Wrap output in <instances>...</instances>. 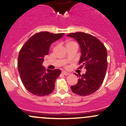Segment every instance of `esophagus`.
Segmentation results:
<instances>
[{
    "instance_id": "esophagus-1",
    "label": "esophagus",
    "mask_w": 126,
    "mask_h": 126,
    "mask_svg": "<svg viewBox=\"0 0 126 126\" xmlns=\"http://www.w3.org/2000/svg\"><path fill=\"white\" fill-rule=\"evenodd\" d=\"M62 73L63 74V75H64V76H68V75H69V72H66V71H62Z\"/></svg>"
}]
</instances>
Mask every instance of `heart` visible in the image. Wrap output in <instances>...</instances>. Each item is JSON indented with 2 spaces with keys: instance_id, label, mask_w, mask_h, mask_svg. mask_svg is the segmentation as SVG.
<instances>
[{
  "instance_id": "b5f03b06",
  "label": "heart",
  "mask_w": 126,
  "mask_h": 126,
  "mask_svg": "<svg viewBox=\"0 0 126 126\" xmlns=\"http://www.w3.org/2000/svg\"><path fill=\"white\" fill-rule=\"evenodd\" d=\"M66 47H69L74 46H77V44L74 41H72L69 39H67L66 41Z\"/></svg>"
}]
</instances>
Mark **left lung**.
<instances>
[{
    "label": "left lung",
    "mask_w": 126,
    "mask_h": 126,
    "mask_svg": "<svg viewBox=\"0 0 126 126\" xmlns=\"http://www.w3.org/2000/svg\"><path fill=\"white\" fill-rule=\"evenodd\" d=\"M78 42L81 49L79 64L87 69L84 74L75 75L79 77L77 83L71 86L72 92L80 96H87L101 87L107 69V52L97 38L83 32L71 33L67 35Z\"/></svg>",
    "instance_id": "8db88e82"
}]
</instances>
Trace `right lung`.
I'll list each match as a JSON object with an SVG mask.
<instances>
[{"instance_id": "1", "label": "right lung", "mask_w": 126, "mask_h": 126, "mask_svg": "<svg viewBox=\"0 0 126 126\" xmlns=\"http://www.w3.org/2000/svg\"><path fill=\"white\" fill-rule=\"evenodd\" d=\"M64 33L41 32L33 35L24 44L18 56L17 68L25 88L33 94L44 96L51 93L61 71L46 69L42 66L44 57L49 54L52 43Z\"/></svg>"}]
</instances>
